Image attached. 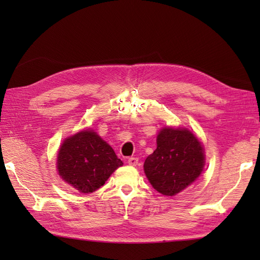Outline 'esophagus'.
<instances>
[{
    "label": "esophagus",
    "mask_w": 260,
    "mask_h": 260,
    "mask_svg": "<svg viewBox=\"0 0 260 260\" xmlns=\"http://www.w3.org/2000/svg\"><path fill=\"white\" fill-rule=\"evenodd\" d=\"M127 162H128V164L132 165V167H135V165H137V163H139V158L134 157V156H131Z\"/></svg>",
    "instance_id": "34e87169"
}]
</instances>
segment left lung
I'll use <instances>...</instances> for the list:
<instances>
[{
    "mask_svg": "<svg viewBox=\"0 0 260 260\" xmlns=\"http://www.w3.org/2000/svg\"><path fill=\"white\" fill-rule=\"evenodd\" d=\"M157 147L144 163V172L154 189L175 196L194 182L204 167L201 143L185 128L165 127L157 135Z\"/></svg>",
    "mask_w": 260,
    "mask_h": 260,
    "instance_id": "1",
    "label": "left lung"
}]
</instances>
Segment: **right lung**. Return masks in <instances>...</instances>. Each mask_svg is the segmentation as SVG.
<instances>
[{"mask_svg": "<svg viewBox=\"0 0 260 260\" xmlns=\"http://www.w3.org/2000/svg\"><path fill=\"white\" fill-rule=\"evenodd\" d=\"M59 175L81 193H91L105 184L123 162L95 132L86 129L66 140L59 150Z\"/></svg>", "mask_w": 260, "mask_h": 260, "instance_id": "1", "label": "right lung"}]
</instances>
